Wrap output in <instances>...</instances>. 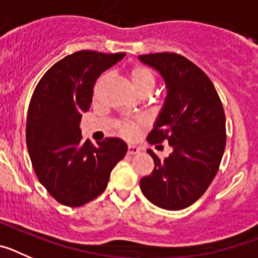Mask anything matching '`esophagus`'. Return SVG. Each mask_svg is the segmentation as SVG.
Wrapping results in <instances>:
<instances>
[{
    "label": "esophagus",
    "mask_w": 258,
    "mask_h": 258,
    "mask_svg": "<svg viewBox=\"0 0 258 258\" xmlns=\"http://www.w3.org/2000/svg\"><path fill=\"white\" fill-rule=\"evenodd\" d=\"M138 152H140V149H138L137 146H134V145L127 146V154L129 155H136V154H138Z\"/></svg>",
    "instance_id": "obj_1"
}]
</instances>
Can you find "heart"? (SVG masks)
Masks as SVG:
<instances>
[{
  "label": "heart",
  "mask_w": 258,
  "mask_h": 258,
  "mask_svg": "<svg viewBox=\"0 0 258 258\" xmlns=\"http://www.w3.org/2000/svg\"><path fill=\"white\" fill-rule=\"evenodd\" d=\"M127 76H129L133 89L140 95H149L154 90L155 84H156V77H155L154 72L149 67L142 64L132 66L127 71ZM107 77L108 76L104 74L97 80V83L94 85L95 95L101 92V89L106 84ZM141 126H142V121H140V120H126L125 118V120H118L116 122V129L120 133V136H122L124 138H134Z\"/></svg>",
  "instance_id": "obj_1"
}]
</instances>
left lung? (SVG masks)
I'll list each match as a JSON object with an SVG mask.
<instances>
[{"mask_svg":"<svg viewBox=\"0 0 258 258\" xmlns=\"http://www.w3.org/2000/svg\"><path fill=\"white\" fill-rule=\"evenodd\" d=\"M164 77L168 95L147 141L173 147L141 178V190L152 204L168 211L187 208L206 192L220 168L226 146V117L218 93L204 71L177 52L140 56Z\"/></svg>","mask_w":258,"mask_h":258,"instance_id":"left-lung-1","label":"left lung"}]
</instances>
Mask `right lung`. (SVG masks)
<instances>
[{"instance_id": "right-lung-1", "label": "right lung", "mask_w": 258, "mask_h": 258, "mask_svg": "<svg viewBox=\"0 0 258 258\" xmlns=\"http://www.w3.org/2000/svg\"><path fill=\"white\" fill-rule=\"evenodd\" d=\"M124 55L93 50L70 54L45 72L32 94L26 126L32 166L63 206L76 208L99 197L113 166L126 154V143L118 138L109 137L97 147L84 142L79 127L97 79Z\"/></svg>"}]
</instances>
